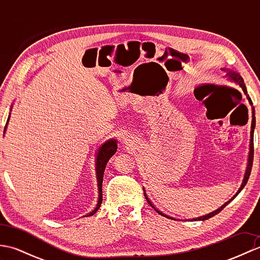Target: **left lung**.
<instances>
[{
    "instance_id": "left-lung-1",
    "label": "left lung",
    "mask_w": 260,
    "mask_h": 260,
    "mask_svg": "<svg viewBox=\"0 0 260 260\" xmlns=\"http://www.w3.org/2000/svg\"><path fill=\"white\" fill-rule=\"evenodd\" d=\"M222 71H225V73H227V77L228 78L230 79V80H233V81H235L236 84H238L241 88H242V90H244V92L246 93V96H247V98H248V102H249V104L251 105L252 106V102H251V99H250V97L247 95V88H246V86H245V82H244V79H242V77L238 74V73H235V71H231V70H227V69H221ZM255 126H256V118H255V109H253V107H252V120H251V131H250V145H249V155H248V164H247V168H246V172H245V176H244V180H242V183H241V185H240V187H239V190H238V192L236 193V194L230 199V200L228 201V202H225L224 204H222L221 207H220L219 209H217L215 210V211H213V212H211V213H209V214H207V215H202V217H199V218H197V219H193V220H207V219H210V218H212L213 215H215V214H218L220 211H221V210L227 206L228 203H230L231 201L234 200V199L240 193V191L244 189L245 187V185L247 184V182H248V179H249V175H250V172H251V168H252V161H253V131H255ZM144 196H145V198H146V200H147V202L150 203V206L152 207V208H154L155 209V211L156 212H158L159 214H162L163 217H168V218H170V219H173L172 217H169V215H167V214H164V213H162L161 211H158V210L153 206L152 204V202L148 200V198H147V196H146V193H145V190H144Z\"/></svg>"
}]
</instances>
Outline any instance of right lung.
Returning <instances> with one entry per match:
<instances>
[{"instance_id":"add662e5","label":"right lung","mask_w":260,"mask_h":260,"mask_svg":"<svg viewBox=\"0 0 260 260\" xmlns=\"http://www.w3.org/2000/svg\"><path fill=\"white\" fill-rule=\"evenodd\" d=\"M10 115H9L8 120H7V125H5V127H4V133H5V129H7L8 123L10 120ZM116 151H117V141L116 140H108L106 143H104V144L98 148L97 155H96V176H97L99 196H98V201L96 204V208L93 209L90 213H88L86 217H89V215L95 214L97 212V210L99 209V207H101V204L103 202V189L102 187H103L104 172H105V169H106L107 162L109 161V158L116 153Z\"/></svg>"}]
</instances>
